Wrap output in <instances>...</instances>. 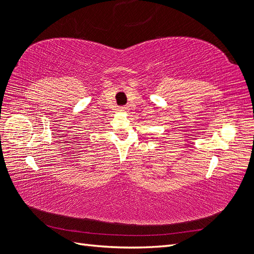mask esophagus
<instances>
[{
	"instance_id": "1",
	"label": "esophagus",
	"mask_w": 254,
	"mask_h": 254,
	"mask_svg": "<svg viewBox=\"0 0 254 254\" xmlns=\"http://www.w3.org/2000/svg\"><path fill=\"white\" fill-rule=\"evenodd\" d=\"M128 110H129L128 106H122V107H120V111H122V112H127Z\"/></svg>"
}]
</instances>
